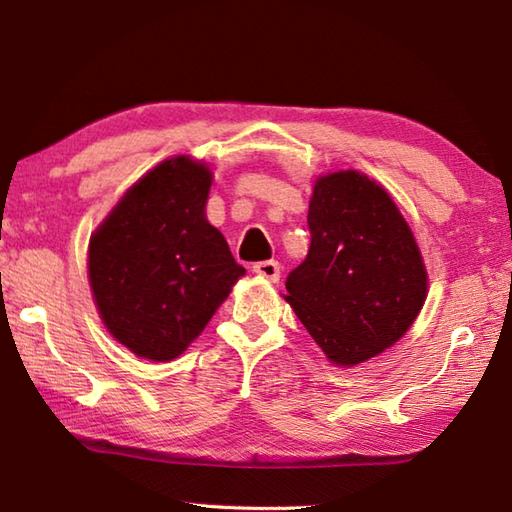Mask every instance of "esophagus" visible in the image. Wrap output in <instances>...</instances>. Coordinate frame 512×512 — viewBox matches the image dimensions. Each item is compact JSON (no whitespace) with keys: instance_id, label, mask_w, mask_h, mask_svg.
<instances>
[{"instance_id":"obj_1","label":"esophagus","mask_w":512,"mask_h":512,"mask_svg":"<svg viewBox=\"0 0 512 512\" xmlns=\"http://www.w3.org/2000/svg\"><path fill=\"white\" fill-rule=\"evenodd\" d=\"M253 273H257L259 277H266V280H271V282H277L280 280V264L277 262H257L255 266H253Z\"/></svg>"}]
</instances>
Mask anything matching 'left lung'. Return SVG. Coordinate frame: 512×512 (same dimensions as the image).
Instances as JSON below:
<instances>
[{
	"label": "left lung",
	"mask_w": 512,
	"mask_h": 512,
	"mask_svg": "<svg viewBox=\"0 0 512 512\" xmlns=\"http://www.w3.org/2000/svg\"><path fill=\"white\" fill-rule=\"evenodd\" d=\"M307 223L284 300L334 366H357L400 341L427 300L418 241L391 194L354 169L318 176Z\"/></svg>",
	"instance_id": "8db88e82"
}]
</instances>
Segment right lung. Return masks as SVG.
Returning a JSON list of instances; mask_svg holds the SVG:
<instances>
[{
    "mask_svg": "<svg viewBox=\"0 0 512 512\" xmlns=\"http://www.w3.org/2000/svg\"><path fill=\"white\" fill-rule=\"evenodd\" d=\"M212 171L192 155L160 162L90 237L94 305L112 339L142 359L183 354L246 268L207 221Z\"/></svg>",
    "mask_w": 512,
    "mask_h": 512,
    "instance_id": "1",
    "label": "right lung"
}]
</instances>
